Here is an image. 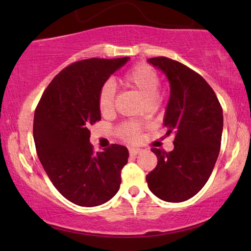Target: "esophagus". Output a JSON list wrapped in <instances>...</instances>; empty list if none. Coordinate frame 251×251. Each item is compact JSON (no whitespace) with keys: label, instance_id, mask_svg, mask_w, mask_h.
Wrapping results in <instances>:
<instances>
[{"label":"esophagus","instance_id":"1","mask_svg":"<svg viewBox=\"0 0 251 251\" xmlns=\"http://www.w3.org/2000/svg\"><path fill=\"white\" fill-rule=\"evenodd\" d=\"M139 152H140V150H138V149H129V154H130V156H136L137 154H139Z\"/></svg>","mask_w":251,"mask_h":251}]
</instances>
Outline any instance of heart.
Returning a JSON list of instances; mask_svg holds the SVG:
<instances>
[{
	"label": "heart",
	"mask_w": 251,
	"mask_h": 251,
	"mask_svg": "<svg viewBox=\"0 0 251 251\" xmlns=\"http://www.w3.org/2000/svg\"><path fill=\"white\" fill-rule=\"evenodd\" d=\"M123 83L135 89L147 102H152L160 88V77L154 68L145 63L132 66L122 76ZM116 88L112 81L101 84L98 92V107L102 115H109L114 111ZM119 135L126 142H136L139 138L140 126L135 123H123L119 126Z\"/></svg>",
	"instance_id": "1"
}]
</instances>
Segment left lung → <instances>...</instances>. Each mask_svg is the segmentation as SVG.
<instances>
[{
	"instance_id": "1",
	"label": "left lung",
	"mask_w": 251,
	"mask_h": 251,
	"mask_svg": "<svg viewBox=\"0 0 251 251\" xmlns=\"http://www.w3.org/2000/svg\"><path fill=\"white\" fill-rule=\"evenodd\" d=\"M170 83L164 126L174 133V150L153 147L157 164L146 176L151 192L167 202L194 197L214 170L221 151L223 108L217 96L200 74L167 57L150 58Z\"/></svg>"
}]
</instances>
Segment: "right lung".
<instances>
[{
    "label": "right lung",
    "mask_w": 251,
    "mask_h": 251,
    "mask_svg": "<svg viewBox=\"0 0 251 251\" xmlns=\"http://www.w3.org/2000/svg\"><path fill=\"white\" fill-rule=\"evenodd\" d=\"M128 59L90 58L68 65L50 82L36 106L33 136L37 156L58 192L81 207L105 203L121 184L128 150L112 144L95 153L89 126L100 121L101 84Z\"/></svg>",
    "instance_id": "obj_1"
}]
</instances>
